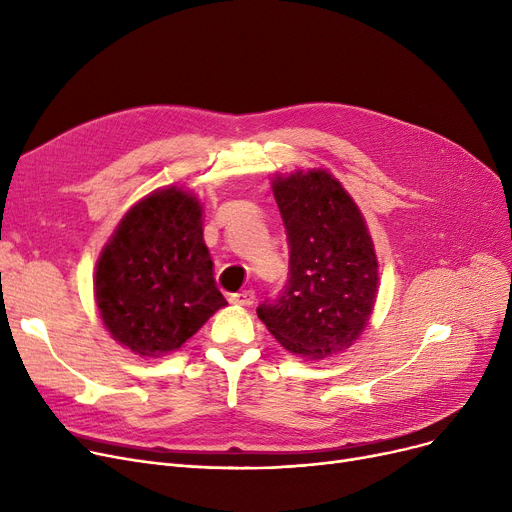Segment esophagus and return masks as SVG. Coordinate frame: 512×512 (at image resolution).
<instances>
[{
    "label": "esophagus",
    "instance_id": "34e87169",
    "mask_svg": "<svg viewBox=\"0 0 512 512\" xmlns=\"http://www.w3.org/2000/svg\"><path fill=\"white\" fill-rule=\"evenodd\" d=\"M230 303L232 305H240V307H249L255 303V292L253 290H242V292H236L230 297Z\"/></svg>",
    "mask_w": 512,
    "mask_h": 512
}]
</instances>
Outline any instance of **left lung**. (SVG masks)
<instances>
[{
    "label": "left lung",
    "instance_id": "1",
    "mask_svg": "<svg viewBox=\"0 0 512 512\" xmlns=\"http://www.w3.org/2000/svg\"><path fill=\"white\" fill-rule=\"evenodd\" d=\"M286 228L288 282L257 315L286 351L324 359L365 332L378 299V255L363 213L324 168L272 180Z\"/></svg>",
    "mask_w": 512,
    "mask_h": 512
}]
</instances>
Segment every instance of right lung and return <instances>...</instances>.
Returning a JSON list of instances; mask_svg holds the SVG:
<instances>
[{"label": "right lung", "mask_w": 512, "mask_h": 512, "mask_svg": "<svg viewBox=\"0 0 512 512\" xmlns=\"http://www.w3.org/2000/svg\"><path fill=\"white\" fill-rule=\"evenodd\" d=\"M95 303L110 336L141 357L176 351L228 305L191 191L157 188L124 213L97 259Z\"/></svg>", "instance_id": "add662e5"}]
</instances>
